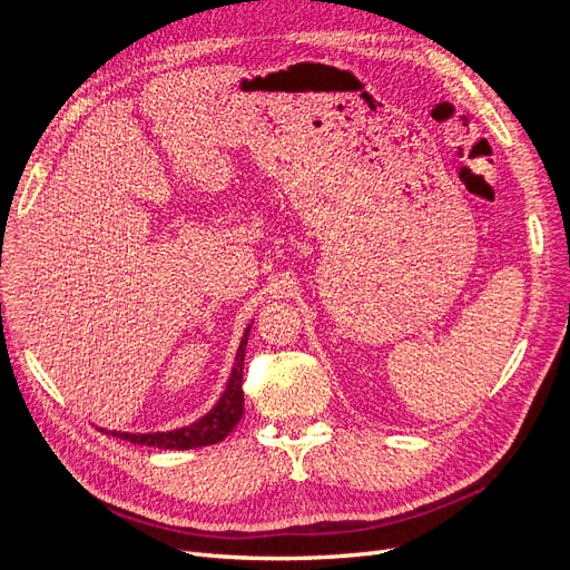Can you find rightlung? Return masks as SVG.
<instances>
[{"label":"right lung","instance_id":"obj_1","mask_svg":"<svg viewBox=\"0 0 570 570\" xmlns=\"http://www.w3.org/2000/svg\"><path fill=\"white\" fill-rule=\"evenodd\" d=\"M249 330H253V323H249L243 332L240 346L236 351L234 367H232L229 381H226L224 393L219 395L217 404L210 409V412L203 414L198 421L175 430H166V432H121V430H107V428H98V430L111 438H119L132 444L156 446V449H198V446L222 442L243 416V402H245L243 400V360H245Z\"/></svg>","mask_w":570,"mask_h":570}]
</instances>
